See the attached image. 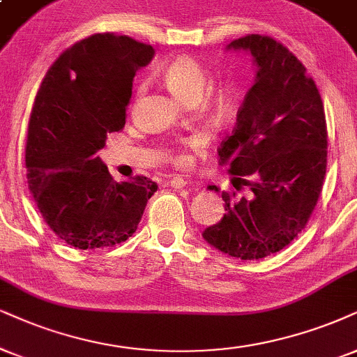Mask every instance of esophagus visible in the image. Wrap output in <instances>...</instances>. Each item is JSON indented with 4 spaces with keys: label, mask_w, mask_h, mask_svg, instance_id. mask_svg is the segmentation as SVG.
Instances as JSON below:
<instances>
[{
    "label": "esophagus",
    "mask_w": 357,
    "mask_h": 357,
    "mask_svg": "<svg viewBox=\"0 0 357 357\" xmlns=\"http://www.w3.org/2000/svg\"><path fill=\"white\" fill-rule=\"evenodd\" d=\"M167 183H169V185L174 187V188H183L187 185V180L182 178V177H177V175H175V177H170L169 180H167Z\"/></svg>",
    "instance_id": "esophagus-1"
}]
</instances>
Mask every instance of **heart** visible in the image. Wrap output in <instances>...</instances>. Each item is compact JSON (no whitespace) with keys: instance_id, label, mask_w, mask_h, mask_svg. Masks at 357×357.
<instances>
[{"instance_id":"heart-1","label":"heart","mask_w":357,"mask_h":357,"mask_svg":"<svg viewBox=\"0 0 357 357\" xmlns=\"http://www.w3.org/2000/svg\"><path fill=\"white\" fill-rule=\"evenodd\" d=\"M162 79L169 89L174 92L177 98L185 102L190 100H199L204 94L206 84H208V71L204 68L200 61L190 56H178L172 59L162 68ZM144 92V86L139 87V94ZM235 96V89L231 86H220L213 91L215 102L225 105L230 102ZM200 137H193L190 144H199ZM174 164L185 165L188 164V155L185 151H178L174 155Z\"/></svg>"}]
</instances>
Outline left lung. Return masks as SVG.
Masks as SVG:
<instances>
[{"mask_svg": "<svg viewBox=\"0 0 357 357\" xmlns=\"http://www.w3.org/2000/svg\"><path fill=\"white\" fill-rule=\"evenodd\" d=\"M228 47L252 52L258 71L218 149L235 190L222 192L227 213L204 238L230 257L261 259L291 243L318 204L328 165L326 116L313 77L276 39L248 34Z\"/></svg>", "mask_w": 357, "mask_h": 357, "instance_id": "left-lung-1", "label": "left lung"}]
</instances>
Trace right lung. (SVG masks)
Instances as JSON below:
<instances>
[{
  "label": "right lung",
  "mask_w": 357,
  "mask_h": 357,
  "mask_svg": "<svg viewBox=\"0 0 357 357\" xmlns=\"http://www.w3.org/2000/svg\"><path fill=\"white\" fill-rule=\"evenodd\" d=\"M153 47L116 33L81 39L52 63L31 111L28 187L47 227L77 250L134 235L157 183L137 175L117 183L96 157L126 126L132 81Z\"/></svg>",
  "instance_id": "add662e5"
}]
</instances>
